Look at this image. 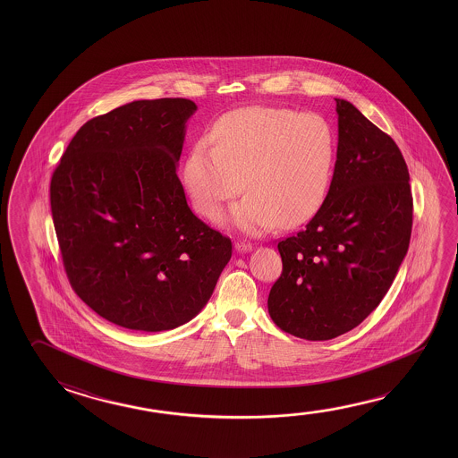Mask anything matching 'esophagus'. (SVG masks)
Returning a JSON list of instances; mask_svg holds the SVG:
<instances>
[{
  "label": "esophagus",
  "instance_id": "esophagus-1",
  "mask_svg": "<svg viewBox=\"0 0 458 458\" xmlns=\"http://www.w3.org/2000/svg\"><path fill=\"white\" fill-rule=\"evenodd\" d=\"M234 249L238 250V252H248L252 249V244L249 242V241L238 240L234 242Z\"/></svg>",
  "mask_w": 458,
  "mask_h": 458
}]
</instances>
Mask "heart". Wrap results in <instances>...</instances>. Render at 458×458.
I'll use <instances>...</instances> for the list:
<instances>
[{
  "instance_id": "1",
  "label": "heart",
  "mask_w": 458,
  "mask_h": 458,
  "mask_svg": "<svg viewBox=\"0 0 458 458\" xmlns=\"http://www.w3.org/2000/svg\"><path fill=\"white\" fill-rule=\"evenodd\" d=\"M210 140H196L183 179L195 209L212 217L244 190L230 222L246 233L307 224L323 208L335 165L337 140L318 113L246 106L226 113Z\"/></svg>"
}]
</instances>
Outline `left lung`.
Listing matches in <instances>:
<instances>
[{"mask_svg":"<svg viewBox=\"0 0 458 458\" xmlns=\"http://www.w3.org/2000/svg\"><path fill=\"white\" fill-rule=\"evenodd\" d=\"M337 161L323 208L277 242L273 323L295 337L330 340L354 329L388 293L412 232L403 153L356 106L335 98Z\"/></svg>","mask_w":458,"mask_h":458,"instance_id":"left-lung-1","label":"left lung"}]
</instances>
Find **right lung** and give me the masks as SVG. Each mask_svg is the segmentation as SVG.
<instances>
[{
	"label": "right lung",
	"mask_w": 458,
	"mask_h": 458,
	"mask_svg": "<svg viewBox=\"0 0 458 458\" xmlns=\"http://www.w3.org/2000/svg\"><path fill=\"white\" fill-rule=\"evenodd\" d=\"M188 98L135 100L76 132L51 179L62 262L106 321L159 332L193 319L232 259V241L188 208L175 174Z\"/></svg>",
	"instance_id": "right-lung-1"
}]
</instances>
